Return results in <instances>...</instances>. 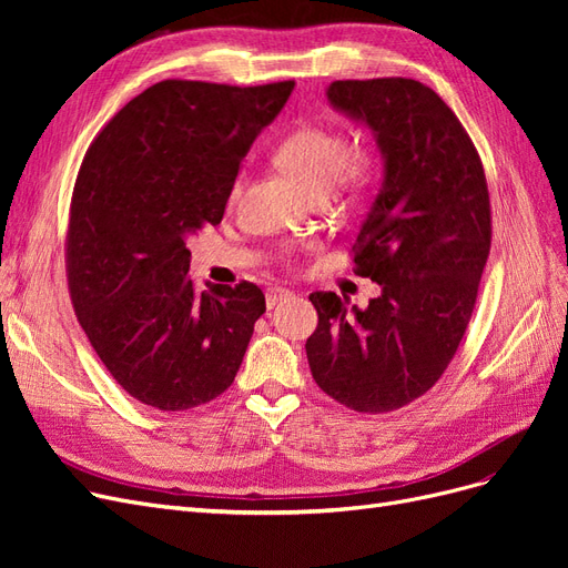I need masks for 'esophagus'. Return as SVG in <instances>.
Returning <instances> with one entry per match:
<instances>
[{
	"instance_id": "esophagus-1",
	"label": "esophagus",
	"mask_w": 568,
	"mask_h": 568,
	"mask_svg": "<svg viewBox=\"0 0 568 568\" xmlns=\"http://www.w3.org/2000/svg\"><path fill=\"white\" fill-rule=\"evenodd\" d=\"M286 296H291L288 288H284V286H272V288L265 291V303H267V307H274L280 301H284Z\"/></svg>"
}]
</instances>
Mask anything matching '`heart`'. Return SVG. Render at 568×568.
Instances as JSON below:
<instances>
[{
  "mask_svg": "<svg viewBox=\"0 0 568 568\" xmlns=\"http://www.w3.org/2000/svg\"><path fill=\"white\" fill-rule=\"evenodd\" d=\"M272 161L294 178L313 199H359L376 178V153L367 144H351L348 134L324 123L296 128L272 151ZM242 184L234 182L230 199H236ZM294 248H284L291 257Z\"/></svg>",
  "mask_w": 568,
  "mask_h": 568,
  "instance_id": "b5f03b06",
  "label": "heart"
}]
</instances>
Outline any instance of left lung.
I'll return each instance as SVG.
<instances>
[{
	"label": "left lung",
	"mask_w": 568,
	"mask_h": 568,
	"mask_svg": "<svg viewBox=\"0 0 568 568\" xmlns=\"http://www.w3.org/2000/svg\"><path fill=\"white\" fill-rule=\"evenodd\" d=\"M332 104L367 123L386 175L353 244L355 274L382 286L365 311L315 291L305 343L317 386L384 415L440 379L467 332L490 253L486 170L453 109L409 78L336 80Z\"/></svg>",
	"instance_id": "obj_1"
}]
</instances>
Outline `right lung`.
Masks as SVG:
<instances>
[{
  "label": "right lung",
  "mask_w": 568,
  "mask_h": 568,
  "mask_svg": "<svg viewBox=\"0 0 568 568\" xmlns=\"http://www.w3.org/2000/svg\"><path fill=\"white\" fill-rule=\"evenodd\" d=\"M294 80L234 88L163 80L84 153L65 234L78 322L113 379L163 412L225 393L265 296L253 282L196 291L186 239L217 225L239 163Z\"/></svg>",
  "instance_id": "add662e5"
}]
</instances>
